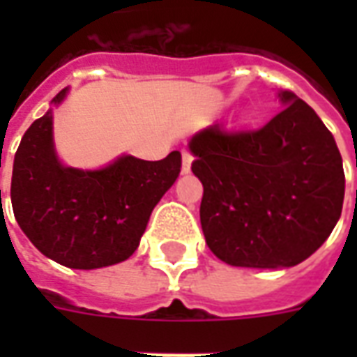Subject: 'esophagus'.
Listing matches in <instances>:
<instances>
[{
	"label": "esophagus",
	"mask_w": 357,
	"mask_h": 357,
	"mask_svg": "<svg viewBox=\"0 0 357 357\" xmlns=\"http://www.w3.org/2000/svg\"><path fill=\"white\" fill-rule=\"evenodd\" d=\"M190 165H192V155L189 150H181V172L189 174Z\"/></svg>",
	"instance_id": "1"
}]
</instances>
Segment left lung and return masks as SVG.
Segmentation results:
<instances>
[{"label":"left lung","mask_w":357,"mask_h":357,"mask_svg":"<svg viewBox=\"0 0 357 357\" xmlns=\"http://www.w3.org/2000/svg\"><path fill=\"white\" fill-rule=\"evenodd\" d=\"M257 131L215 126L190 139L204 185L200 222L218 259L283 268L307 259L335 228L344 200L343 159L333 135L294 92Z\"/></svg>","instance_id":"left-lung-1"}]
</instances>
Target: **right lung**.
I'll list each match as a JSON object with an SVG mask.
<instances>
[{"instance_id":"1","label":"right lung","mask_w":357,"mask_h":357,"mask_svg":"<svg viewBox=\"0 0 357 357\" xmlns=\"http://www.w3.org/2000/svg\"><path fill=\"white\" fill-rule=\"evenodd\" d=\"M66 94L63 89L53 105ZM179 170V151L161 161L120 155L100 170L64 167L53 144L50 109L31 123L14 155V217L31 243L59 265L83 271L116 265L133 255Z\"/></svg>"}]
</instances>
